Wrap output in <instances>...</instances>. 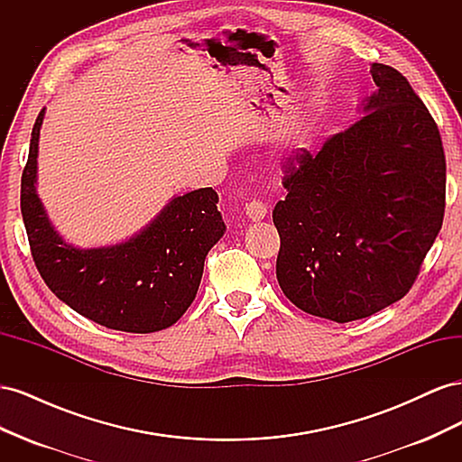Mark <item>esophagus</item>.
<instances>
[{
    "instance_id": "34e87169",
    "label": "esophagus",
    "mask_w": 462,
    "mask_h": 462,
    "mask_svg": "<svg viewBox=\"0 0 462 462\" xmlns=\"http://www.w3.org/2000/svg\"><path fill=\"white\" fill-rule=\"evenodd\" d=\"M245 212L246 216L253 219V221H260L265 217V214H268V206H265L262 200H250L246 206H245Z\"/></svg>"
}]
</instances>
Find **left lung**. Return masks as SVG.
Masks as SVG:
<instances>
[{
  "mask_svg": "<svg viewBox=\"0 0 462 462\" xmlns=\"http://www.w3.org/2000/svg\"><path fill=\"white\" fill-rule=\"evenodd\" d=\"M366 116L318 153L292 152L273 209L277 282L312 316L368 318L414 285L445 214V153L428 107L397 69L374 63Z\"/></svg>",
  "mask_w": 462,
  "mask_h": 462,
  "instance_id": "1",
  "label": "left lung"
}]
</instances>
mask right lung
<instances>
[{"label": "right lung", "instance_id": "obj_1", "mask_svg": "<svg viewBox=\"0 0 462 462\" xmlns=\"http://www.w3.org/2000/svg\"><path fill=\"white\" fill-rule=\"evenodd\" d=\"M44 109L36 117L21 177V212L31 253L46 285L75 312L109 329L152 333L187 312L204 260L226 231L217 192L192 190L173 199L131 241L80 250L53 231L36 194V156Z\"/></svg>", "mask_w": 462, "mask_h": 462}]
</instances>
